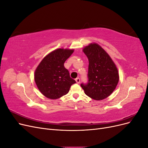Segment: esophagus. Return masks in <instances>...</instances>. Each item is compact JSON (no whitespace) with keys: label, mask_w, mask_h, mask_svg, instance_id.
I'll list each match as a JSON object with an SVG mask.
<instances>
[{"label":"esophagus","mask_w":148,"mask_h":148,"mask_svg":"<svg viewBox=\"0 0 148 148\" xmlns=\"http://www.w3.org/2000/svg\"><path fill=\"white\" fill-rule=\"evenodd\" d=\"M75 81H76V82H77V83L78 84L80 83V79L79 78H77L75 79Z\"/></svg>","instance_id":"34e87169"}]
</instances>
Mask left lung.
I'll list each match as a JSON object with an SVG mask.
<instances>
[{
	"label": "left lung",
	"instance_id": "8db88e82",
	"mask_svg": "<svg viewBox=\"0 0 148 148\" xmlns=\"http://www.w3.org/2000/svg\"><path fill=\"white\" fill-rule=\"evenodd\" d=\"M83 51L89 60L88 82L82 83L81 86L89 97L97 101L104 99L113 92L119 83L117 66L99 44L91 43Z\"/></svg>",
	"mask_w": 148,
	"mask_h": 148
}]
</instances>
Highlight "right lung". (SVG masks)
Returning a JSON list of instances; mask_svg holds the SVG:
<instances>
[{"instance_id":"1","label":"right lung","mask_w":148,"mask_h":148,"mask_svg":"<svg viewBox=\"0 0 148 148\" xmlns=\"http://www.w3.org/2000/svg\"><path fill=\"white\" fill-rule=\"evenodd\" d=\"M73 49H57L47 54L37 66L34 81L42 95L51 99L60 98L69 92L75 80L71 78L64 66Z\"/></svg>"}]
</instances>
